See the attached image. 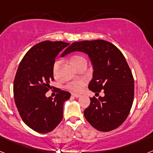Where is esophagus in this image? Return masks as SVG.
Wrapping results in <instances>:
<instances>
[{
	"label": "esophagus",
	"mask_w": 153,
	"mask_h": 153,
	"mask_svg": "<svg viewBox=\"0 0 153 153\" xmlns=\"http://www.w3.org/2000/svg\"><path fill=\"white\" fill-rule=\"evenodd\" d=\"M72 97H76V98H78V97H80V95H79V94H75V93H73Z\"/></svg>",
	"instance_id": "1"
}]
</instances>
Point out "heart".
Masks as SVG:
<instances>
[{"mask_svg": "<svg viewBox=\"0 0 153 153\" xmlns=\"http://www.w3.org/2000/svg\"><path fill=\"white\" fill-rule=\"evenodd\" d=\"M70 63H71V64L74 67H76L78 65L81 64V63H86V61L85 60V58L83 56H80V55H74L71 57V59H70ZM60 60H56L54 63V64H53V75L55 76L57 75L58 69H59V67H60ZM86 79H76V80L71 81V82L67 83L66 85V88L68 90H70V91L73 92V93H79V92H81V90H83V86L86 84Z\"/></svg>", "mask_w": 153, "mask_h": 153, "instance_id": "b5f03b06", "label": "heart"}]
</instances>
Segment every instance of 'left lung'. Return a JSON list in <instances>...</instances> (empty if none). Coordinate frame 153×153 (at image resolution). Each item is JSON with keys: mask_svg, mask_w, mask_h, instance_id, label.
Segmentation results:
<instances>
[{"mask_svg": "<svg viewBox=\"0 0 153 153\" xmlns=\"http://www.w3.org/2000/svg\"><path fill=\"white\" fill-rule=\"evenodd\" d=\"M74 51L88 54L93 66L89 89L105 94L99 99L90 97L85 118L101 132L117 129L126 120L134 99V79L123 54L110 42L95 40L74 42L61 56Z\"/></svg>", "mask_w": 153, "mask_h": 153, "instance_id": "obj_1", "label": "left lung"}]
</instances>
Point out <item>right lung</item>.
I'll list each match as a JSON object with an SVG mask.
<instances>
[{"mask_svg": "<svg viewBox=\"0 0 153 153\" xmlns=\"http://www.w3.org/2000/svg\"><path fill=\"white\" fill-rule=\"evenodd\" d=\"M70 45L63 41L45 40L27 51L21 61L13 81V97L19 114L24 123L40 133H47L63 119V102L70 93L57 89L54 99L45 93L53 86V67L55 57Z\"/></svg>", "mask_w": 153, "mask_h": 153, "instance_id": "1", "label": "right lung"}]
</instances>
